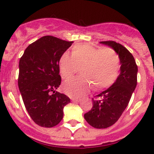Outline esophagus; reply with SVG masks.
I'll return each mask as SVG.
<instances>
[{
  "label": "esophagus",
  "mask_w": 154,
  "mask_h": 154,
  "mask_svg": "<svg viewBox=\"0 0 154 154\" xmlns=\"http://www.w3.org/2000/svg\"><path fill=\"white\" fill-rule=\"evenodd\" d=\"M71 100L73 102H80V99H77V98H71Z\"/></svg>",
  "instance_id": "obj_1"
}]
</instances>
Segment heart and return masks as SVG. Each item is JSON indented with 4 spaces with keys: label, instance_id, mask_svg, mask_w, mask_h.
<instances>
[{
    "label": "heart",
    "instance_id": "obj_1",
    "mask_svg": "<svg viewBox=\"0 0 154 154\" xmlns=\"http://www.w3.org/2000/svg\"><path fill=\"white\" fill-rule=\"evenodd\" d=\"M79 67H82L83 76L67 80L63 85V91L75 98L86 94L91 85L95 90L103 89L112 85L119 77L120 58L111 48L101 49L89 44L76 45L72 48L71 55L66 52L60 57V75L63 79L69 78L77 72Z\"/></svg>",
    "mask_w": 154,
    "mask_h": 154
}]
</instances>
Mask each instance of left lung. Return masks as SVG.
<instances>
[{"label": "left lung", "mask_w": 154, "mask_h": 154, "mask_svg": "<svg viewBox=\"0 0 154 154\" xmlns=\"http://www.w3.org/2000/svg\"><path fill=\"white\" fill-rule=\"evenodd\" d=\"M101 43L110 46L117 52L122 66L116 81L108 89L93 97L92 108L84 115L86 122L97 129L107 128L119 120L137 85L138 66L131 53L114 41Z\"/></svg>", "instance_id": "obj_1"}]
</instances>
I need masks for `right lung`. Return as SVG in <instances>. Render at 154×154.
Wrapping results in <instances>:
<instances>
[{"mask_svg":"<svg viewBox=\"0 0 154 154\" xmlns=\"http://www.w3.org/2000/svg\"><path fill=\"white\" fill-rule=\"evenodd\" d=\"M72 43L45 35L29 45L20 59L18 88L27 112L41 127L58 125L70 103L67 95L56 89L61 83L59 60Z\"/></svg>","mask_w":154,"mask_h":154,"instance_id":"obj_1","label":"right lung"}]
</instances>
